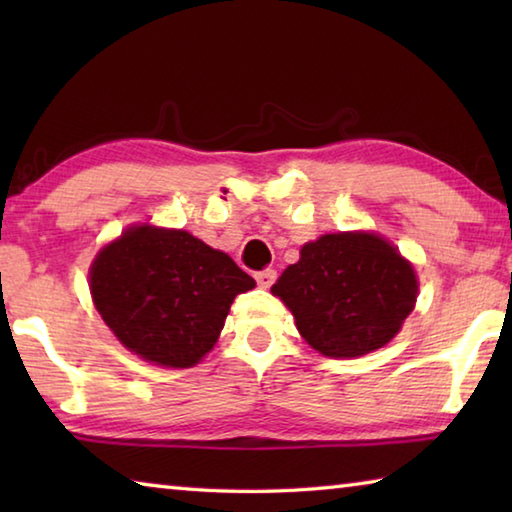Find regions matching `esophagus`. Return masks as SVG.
Listing matches in <instances>:
<instances>
[{
	"label": "esophagus",
	"mask_w": 512,
	"mask_h": 512,
	"mask_svg": "<svg viewBox=\"0 0 512 512\" xmlns=\"http://www.w3.org/2000/svg\"><path fill=\"white\" fill-rule=\"evenodd\" d=\"M255 280H257L259 287H262V289H268V287H271V284L277 280V273L273 271V268H264V271L255 273Z\"/></svg>",
	"instance_id": "1"
}]
</instances>
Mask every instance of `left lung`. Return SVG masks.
<instances>
[{
  "mask_svg": "<svg viewBox=\"0 0 512 512\" xmlns=\"http://www.w3.org/2000/svg\"><path fill=\"white\" fill-rule=\"evenodd\" d=\"M311 348L363 357L400 332L418 298L409 259L375 232H336L300 248L273 287Z\"/></svg>",
  "mask_w": 512,
  "mask_h": 512,
  "instance_id": "left-lung-1",
  "label": "left lung"
}]
</instances>
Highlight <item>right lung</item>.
I'll use <instances>...</instances> for the list:
<instances>
[{
    "mask_svg": "<svg viewBox=\"0 0 512 512\" xmlns=\"http://www.w3.org/2000/svg\"><path fill=\"white\" fill-rule=\"evenodd\" d=\"M255 280L185 230L133 225L90 268L94 307L144 361L192 368L214 348L232 300Z\"/></svg>",
    "mask_w": 512,
    "mask_h": 512,
    "instance_id": "1",
    "label": "right lung"
}]
</instances>
